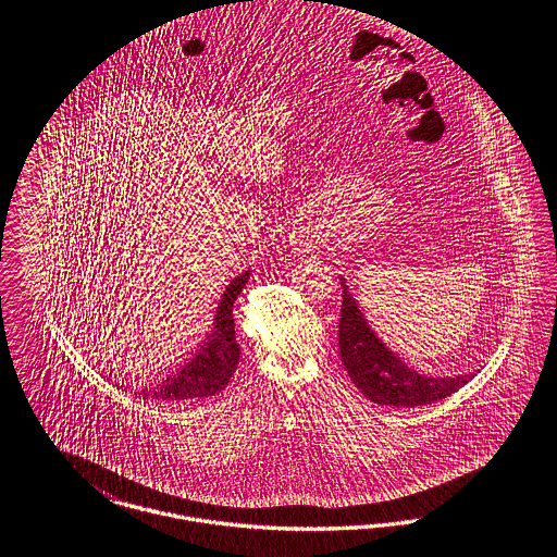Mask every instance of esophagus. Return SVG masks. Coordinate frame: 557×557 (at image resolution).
<instances>
[{
  "instance_id": "esophagus-1",
  "label": "esophagus",
  "mask_w": 557,
  "mask_h": 557,
  "mask_svg": "<svg viewBox=\"0 0 557 557\" xmlns=\"http://www.w3.org/2000/svg\"><path fill=\"white\" fill-rule=\"evenodd\" d=\"M290 243H293V249H295L297 253H306V251H310L315 245L314 237H312L310 233H306V231H293Z\"/></svg>"
}]
</instances>
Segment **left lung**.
<instances>
[{"mask_svg": "<svg viewBox=\"0 0 557 557\" xmlns=\"http://www.w3.org/2000/svg\"><path fill=\"white\" fill-rule=\"evenodd\" d=\"M343 287V306L339 320L341 362L345 366L354 385L363 395L379 406L395 408H416L426 406L447 395L456 393L468 381L470 374L458 376H426L411 370L395 351H391L376 333L370 329L368 320L354 295L347 289L345 278Z\"/></svg>", "mask_w": 557, "mask_h": 557, "instance_id": "obj_1", "label": "left lung"}]
</instances>
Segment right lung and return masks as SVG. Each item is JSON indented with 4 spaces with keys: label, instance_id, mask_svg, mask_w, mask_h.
<instances>
[{
    "label": "right lung",
    "instance_id": "1",
    "mask_svg": "<svg viewBox=\"0 0 557 557\" xmlns=\"http://www.w3.org/2000/svg\"><path fill=\"white\" fill-rule=\"evenodd\" d=\"M249 278V270L242 272L231 281L218 301L212 331L201 341L194 356L183 363L176 372L162 379L153 387L135 391L139 397H151L158 401H194L201 397L216 395L228 385L237 363H239V343L235 339V318L233 304Z\"/></svg>",
    "mask_w": 557,
    "mask_h": 557
}]
</instances>
